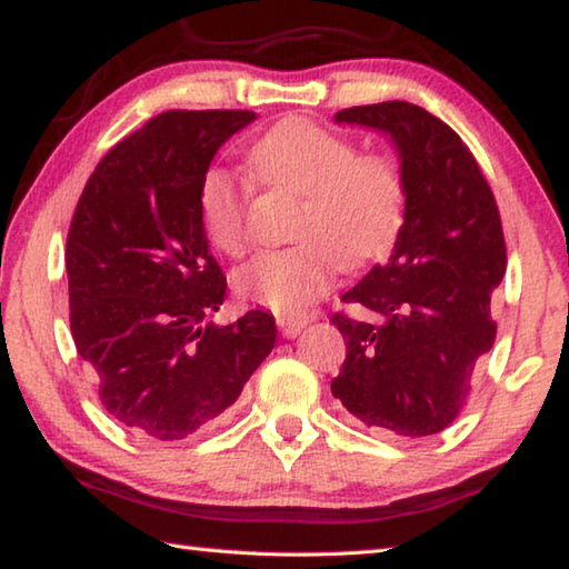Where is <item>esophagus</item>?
I'll return each mask as SVG.
<instances>
[{
  "label": "esophagus",
  "instance_id": "34e87169",
  "mask_svg": "<svg viewBox=\"0 0 569 569\" xmlns=\"http://www.w3.org/2000/svg\"><path fill=\"white\" fill-rule=\"evenodd\" d=\"M306 323L308 321L301 319V316H281V319H278V329H281L286 339H296V336L306 329Z\"/></svg>",
  "mask_w": 569,
  "mask_h": 569
}]
</instances>
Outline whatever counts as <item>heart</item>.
I'll list each match as a JSON object with an SVG mask.
<instances>
[{"instance_id": "b5f03b06", "label": "heart", "mask_w": 569, "mask_h": 569, "mask_svg": "<svg viewBox=\"0 0 569 569\" xmlns=\"http://www.w3.org/2000/svg\"><path fill=\"white\" fill-rule=\"evenodd\" d=\"M266 188L301 198L288 248L263 250L233 273V291L276 313L306 311L329 291L336 268L379 261L399 236L407 178L399 160L359 152L349 138L306 120L281 122L250 148ZM250 188L226 168H210L198 190L203 230L220 253L248 243Z\"/></svg>"}]
</instances>
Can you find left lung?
I'll use <instances>...</instances> for the list:
<instances>
[{"instance_id": "left-lung-1", "label": "left lung", "mask_w": 569, "mask_h": 569, "mask_svg": "<svg viewBox=\"0 0 569 569\" xmlns=\"http://www.w3.org/2000/svg\"><path fill=\"white\" fill-rule=\"evenodd\" d=\"M336 122L387 132L407 178L403 226L387 266H373L333 313L346 361L331 393L356 423L421 439L447 429L492 349V291L507 246L492 188L459 134L411 102L359 104Z\"/></svg>"}]
</instances>
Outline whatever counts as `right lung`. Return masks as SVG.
<instances>
[{
    "label": "right lung",
    "mask_w": 569,
    "mask_h": 569,
    "mask_svg": "<svg viewBox=\"0 0 569 569\" xmlns=\"http://www.w3.org/2000/svg\"><path fill=\"white\" fill-rule=\"evenodd\" d=\"M250 110H168L120 140L84 186L67 233L70 329L102 407L130 435L178 441L218 427L271 353L276 321L203 319L226 298L200 180Z\"/></svg>",
    "instance_id": "right-lung-1"
}]
</instances>
